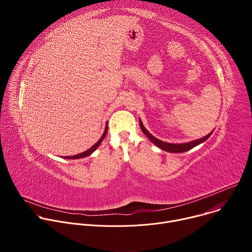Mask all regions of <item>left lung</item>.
<instances>
[{
	"label": "left lung",
	"mask_w": 252,
	"mask_h": 252,
	"mask_svg": "<svg viewBox=\"0 0 252 252\" xmlns=\"http://www.w3.org/2000/svg\"><path fill=\"white\" fill-rule=\"evenodd\" d=\"M139 125H140V128L142 130V132L145 133L149 139L154 143L155 146H157L158 148H159L160 150L162 151H165V152H168V153H173V154H178V153H185V152H188L191 149H193L194 147L200 145V143L204 142L213 132L210 131L207 135L199 138V139H195V140H192V141H189V142H185V143H170V142H165V141H162L157 137H155L146 127L145 126L142 125V122L141 120L139 119Z\"/></svg>",
	"instance_id": "1"
}]
</instances>
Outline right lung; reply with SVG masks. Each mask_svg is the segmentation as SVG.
I'll return each mask as SVG.
<instances>
[{"instance_id": "add662e5", "label": "right lung", "mask_w": 252, "mask_h": 252, "mask_svg": "<svg viewBox=\"0 0 252 252\" xmlns=\"http://www.w3.org/2000/svg\"><path fill=\"white\" fill-rule=\"evenodd\" d=\"M106 132H107V125H105V128H104V131H103V133H102V135H101V137L94 143V145L91 148V149H89L88 151H86V152H84V153H82V154H79V155H76V156H71V157H63V158H66V159H76V158H86V157H89V156H91L97 148H98V146L100 145L101 143V141L103 140V138H104V136L106 135Z\"/></svg>"}]
</instances>
